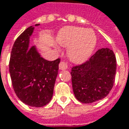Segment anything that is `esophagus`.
I'll return each instance as SVG.
<instances>
[{
    "label": "esophagus",
    "mask_w": 129,
    "mask_h": 129,
    "mask_svg": "<svg viewBox=\"0 0 129 129\" xmlns=\"http://www.w3.org/2000/svg\"><path fill=\"white\" fill-rule=\"evenodd\" d=\"M59 69L60 70H65L68 69V66L66 63L64 62H60L59 64Z\"/></svg>",
    "instance_id": "1"
}]
</instances>
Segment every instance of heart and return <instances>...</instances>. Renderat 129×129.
Instances as JSON below:
<instances>
[{"label": "heart", "instance_id": "1", "mask_svg": "<svg viewBox=\"0 0 129 129\" xmlns=\"http://www.w3.org/2000/svg\"><path fill=\"white\" fill-rule=\"evenodd\" d=\"M57 42L67 47V56L72 62L82 63L92 54L96 44V37L91 29L68 26L59 32Z\"/></svg>", "mask_w": 129, "mask_h": 129}]
</instances>
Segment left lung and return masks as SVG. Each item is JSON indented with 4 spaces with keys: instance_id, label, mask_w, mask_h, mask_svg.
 Instances as JSON below:
<instances>
[{
    "instance_id": "8db88e82",
    "label": "left lung",
    "mask_w": 129,
    "mask_h": 129,
    "mask_svg": "<svg viewBox=\"0 0 129 129\" xmlns=\"http://www.w3.org/2000/svg\"><path fill=\"white\" fill-rule=\"evenodd\" d=\"M116 59L114 52L102 48L86 62L72 68L74 94L80 102L90 104L106 97L114 86Z\"/></svg>"
}]
</instances>
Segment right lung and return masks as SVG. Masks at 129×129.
Here are the masks:
<instances>
[{
	"mask_svg": "<svg viewBox=\"0 0 129 129\" xmlns=\"http://www.w3.org/2000/svg\"><path fill=\"white\" fill-rule=\"evenodd\" d=\"M34 28L29 27L15 40L10 54L9 72L19 99L30 107H42L52 99L60 59L47 61L40 56L36 47H30Z\"/></svg>",
	"mask_w": 129,
	"mask_h": 129,
	"instance_id": "1",
	"label": "right lung"
}]
</instances>
